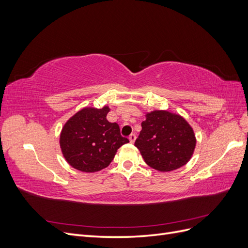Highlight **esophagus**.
Returning a JSON list of instances; mask_svg holds the SVG:
<instances>
[{
  "instance_id": "esophagus-1",
  "label": "esophagus",
  "mask_w": 248,
  "mask_h": 248,
  "mask_svg": "<svg viewBox=\"0 0 248 248\" xmlns=\"http://www.w3.org/2000/svg\"><path fill=\"white\" fill-rule=\"evenodd\" d=\"M136 139H137V136H136V134H130V136H129V141L131 142V144H133V142L134 141H136Z\"/></svg>"
}]
</instances>
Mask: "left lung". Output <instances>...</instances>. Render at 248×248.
Returning a JSON list of instances; mask_svg holds the SVG:
<instances>
[{"instance_id": "obj_1", "label": "left lung", "mask_w": 248, "mask_h": 248, "mask_svg": "<svg viewBox=\"0 0 248 248\" xmlns=\"http://www.w3.org/2000/svg\"><path fill=\"white\" fill-rule=\"evenodd\" d=\"M196 144L192 127L182 116L156 109L146 114L134 146L149 167L170 171L190 160Z\"/></svg>"}]
</instances>
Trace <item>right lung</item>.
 <instances>
[{
  "label": "right lung",
  "mask_w": 248,
  "mask_h": 248,
  "mask_svg": "<svg viewBox=\"0 0 248 248\" xmlns=\"http://www.w3.org/2000/svg\"><path fill=\"white\" fill-rule=\"evenodd\" d=\"M108 106L102 108H84L63 126L60 147L65 160L85 172L101 170L109 166L117 150L128 142L120 134L117 123L107 120Z\"/></svg>",
  "instance_id": "right-lung-1"
}]
</instances>
